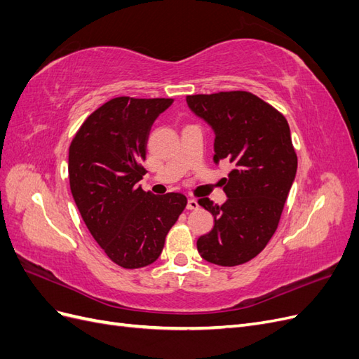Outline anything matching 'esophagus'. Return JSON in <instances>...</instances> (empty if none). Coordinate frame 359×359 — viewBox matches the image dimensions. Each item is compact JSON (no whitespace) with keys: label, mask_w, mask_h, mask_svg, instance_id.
<instances>
[{"label":"esophagus","mask_w":359,"mask_h":359,"mask_svg":"<svg viewBox=\"0 0 359 359\" xmlns=\"http://www.w3.org/2000/svg\"><path fill=\"white\" fill-rule=\"evenodd\" d=\"M199 208V203L194 198H190L187 202V210H198Z\"/></svg>","instance_id":"1"}]
</instances>
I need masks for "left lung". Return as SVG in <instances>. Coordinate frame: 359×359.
<instances>
[{
    "label": "left lung",
    "instance_id": "8db88e82",
    "mask_svg": "<svg viewBox=\"0 0 359 359\" xmlns=\"http://www.w3.org/2000/svg\"><path fill=\"white\" fill-rule=\"evenodd\" d=\"M190 109L214 130V161L235 165L223 178L227 201L198 203L214 215V227L198 240L211 264L236 266L256 257L276 233L298 158L283 114L248 91L187 95Z\"/></svg>",
    "mask_w": 359,
    "mask_h": 359
}]
</instances>
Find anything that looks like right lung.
<instances>
[{"instance_id":"right-lung-1","label":"right lung","mask_w":359,"mask_h":359,"mask_svg":"<svg viewBox=\"0 0 359 359\" xmlns=\"http://www.w3.org/2000/svg\"><path fill=\"white\" fill-rule=\"evenodd\" d=\"M172 102L115 97L85 119L70 144L76 206L106 256L126 269L156 262L187 205L181 193L156 196L137 186L147 173L142 161L151 126Z\"/></svg>"}]
</instances>
